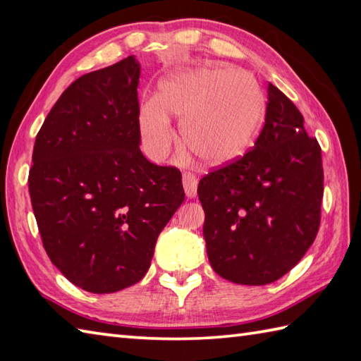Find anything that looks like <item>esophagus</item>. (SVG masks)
Masks as SVG:
<instances>
[{
    "label": "esophagus",
    "mask_w": 361,
    "mask_h": 361,
    "mask_svg": "<svg viewBox=\"0 0 361 361\" xmlns=\"http://www.w3.org/2000/svg\"><path fill=\"white\" fill-rule=\"evenodd\" d=\"M182 183H183V190H185L187 197H196L197 195V179L193 174L185 173L182 176Z\"/></svg>",
    "instance_id": "esophagus-1"
}]
</instances>
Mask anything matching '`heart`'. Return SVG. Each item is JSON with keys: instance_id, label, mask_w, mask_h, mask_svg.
I'll return each instance as SVG.
<instances>
[{"instance_id": "1", "label": "heart", "mask_w": 361, "mask_h": 361, "mask_svg": "<svg viewBox=\"0 0 361 361\" xmlns=\"http://www.w3.org/2000/svg\"><path fill=\"white\" fill-rule=\"evenodd\" d=\"M263 114V93L247 73L197 67L161 80L156 101L140 106L138 123L152 157L164 159L170 152V121H178L182 148L201 165L221 168L251 148Z\"/></svg>"}]
</instances>
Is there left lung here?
Segmentation results:
<instances>
[{
	"mask_svg": "<svg viewBox=\"0 0 361 361\" xmlns=\"http://www.w3.org/2000/svg\"><path fill=\"white\" fill-rule=\"evenodd\" d=\"M324 193L321 148L304 116L268 84L264 126L254 148L200 180L204 238L218 276L268 285L296 267L313 245Z\"/></svg>",
	"mask_w": 361,
	"mask_h": 361,
	"instance_id": "1",
	"label": "left lung"
}]
</instances>
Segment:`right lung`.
Returning <instances> with one entry per match:
<instances>
[{
	"label": "right lung",
	"mask_w": 361,
	"mask_h": 361,
	"mask_svg": "<svg viewBox=\"0 0 361 361\" xmlns=\"http://www.w3.org/2000/svg\"><path fill=\"white\" fill-rule=\"evenodd\" d=\"M135 56L76 79L35 137L29 195L43 247L85 291L148 273L161 229L185 200L178 168L140 151Z\"/></svg>",
	"instance_id": "right-lung-1"
}]
</instances>
